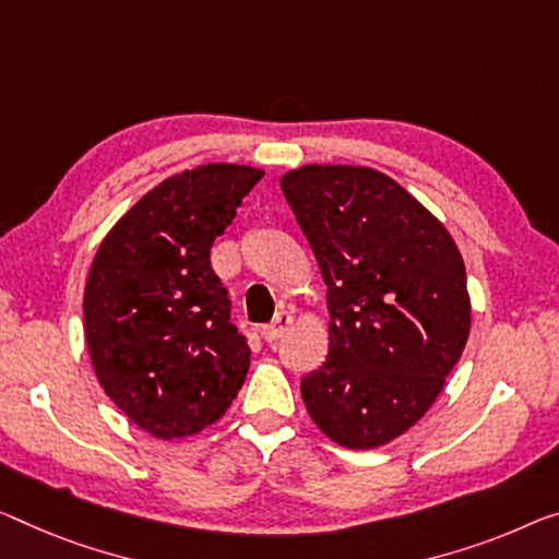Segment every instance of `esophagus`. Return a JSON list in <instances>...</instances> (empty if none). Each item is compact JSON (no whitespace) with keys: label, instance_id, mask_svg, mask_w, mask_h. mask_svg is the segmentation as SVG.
Masks as SVG:
<instances>
[{"label":"esophagus","instance_id":"esophagus-1","mask_svg":"<svg viewBox=\"0 0 559 559\" xmlns=\"http://www.w3.org/2000/svg\"><path fill=\"white\" fill-rule=\"evenodd\" d=\"M289 324H292V314L289 312H277V314H274V320L262 328L264 342H277L282 334L289 330Z\"/></svg>","mask_w":559,"mask_h":559}]
</instances>
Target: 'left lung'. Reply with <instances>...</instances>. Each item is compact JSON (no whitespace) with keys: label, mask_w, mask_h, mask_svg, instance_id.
I'll return each mask as SVG.
<instances>
[{"label":"left lung","mask_w":559,"mask_h":559,"mask_svg":"<svg viewBox=\"0 0 559 559\" xmlns=\"http://www.w3.org/2000/svg\"><path fill=\"white\" fill-rule=\"evenodd\" d=\"M328 285L330 355L302 380L312 423L382 448L435 405L472 328L452 235L384 171L305 165L280 179Z\"/></svg>","instance_id":"left-lung-1"}]
</instances>
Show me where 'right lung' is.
I'll use <instances>...</instances> for the list:
<instances>
[{"label":"right lung","instance_id":"1","mask_svg":"<svg viewBox=\"0 0 559 559\" xmlns=\"http://www.w3.org/2000/svg\"><path fill=\"white\" fill-rule=\"evenodd\" d=\"M262 177L227 162L177 171L115 222L92 260L84 340L94 374L159 440L214 425L245 384L250 347L210 250Z\"/></svg>","mask_w":559,"mask_h":559}]
</instances>
